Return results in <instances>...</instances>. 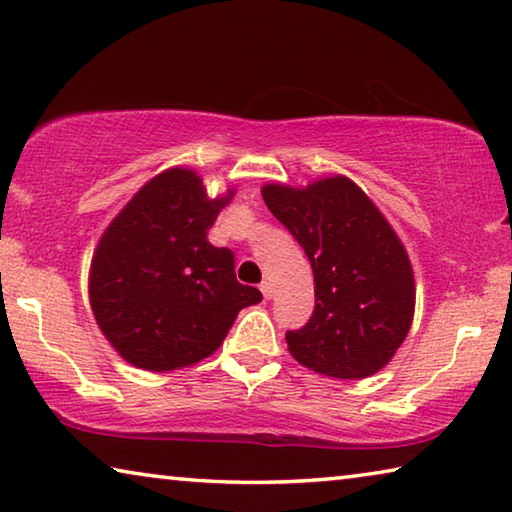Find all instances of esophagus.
<instances>
[{"instance_id":"34e87169","label":"esophagus","mask_w":512,"mask_h":512,"mask_svg":"<svg viewBox=\"0 0 512 512\" xmlns=\"http://www.w3.org/2000/svg\"><path fill=\"white\" fill-rule=\"evenodd\" d=\"M259 291H262L264 300H271V297H273V284L271 282H262V284H259Z\"/></svg>"}]
</instances>
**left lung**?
I'll return each instance as SVG.
<instances>
[{"instance_id":"obj_1","label":"left lung","mask_w":512,"mask_h":512,"mask_svg":"<svg viewBox=\"0 0 512 512\" xmlns=\"http://www.w3.org/2000/svg\"><path fill=\"white\" fill-rule=\"evenodd\" d=\"M262 197L313 268L315 309L300 331L286 333L291 356L329 378L374 376L414 320V271L403 241L342 174L306 188L266 183Z\"/></svg>"}]
</instances>
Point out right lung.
I'll list each match as a JSON object with an SVG mask.
<instances>
[{"instance_id":"1","label":"right lung","mask_w":512,"mask_h":512,"mask_svg":"<svg viewBox=\"0 0 512 512\" xmlns=\"http://www.w3.org/2000/svg\"><path fill=\"white\" fill-rule=\"evenodd\" d=\"M235 197H208L201 176L170 167L138 190L102 232L89 268L94 318L120 358L174 371L215 353L237 313L262 293L235 277V255L208 230Z\"/></svg>"}]
</instances>
